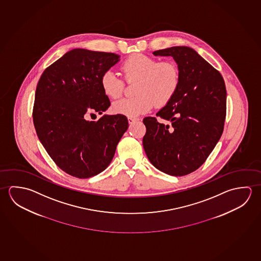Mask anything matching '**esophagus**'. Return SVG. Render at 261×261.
Returning a JSON list of instances; mask_svg holds the SVG:
<instances>
[{
  "instance_id": "esophagus-1",
  "label": "esophagus",
  "mask_w": 261,
  "mask_h": 261,
  "mask_svg": "<svg viewBox=\"0 0 261 261\" xmlns=\"http://www.w3.org/2000/svg\"><path fill=\"white\" fill-rule=\"evenodd\" d=\"M137 120H139V119H134V118H128V123L133 124L134 122H136Z\"/></svg>"
}]
</instances>
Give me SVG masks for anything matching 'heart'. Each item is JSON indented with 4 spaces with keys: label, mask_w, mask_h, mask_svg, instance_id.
Instances as JSON below:
<instances>
[{
    "label": "heart",
    "mask_w": 261,
    "mask_h": 261,
    "mask_svg": "<svg viewBox=\"0 0 261 261\" xmlns=\"http://www.w3.org/2000/svg\"><path fill=\"white\" fill-rule=\"evenodd\" d=\"M124 80H137L133 97L114 102L112 110L118 114L137 117L150 111L155 104L164 107L172 100L180 85V70L172 60L160 61L143 54H133L121 65ZM100 86L105 95L111 98L121 97L125 89L123 80L111 69L100 76Z\"/></svg>",
    "instance_id": "b5f03b06"
}]
</instances>
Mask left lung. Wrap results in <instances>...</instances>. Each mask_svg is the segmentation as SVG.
<instances>
[{
  "mask_svg": "<svg viewBox=\"0 0 261 261\" xmlns=\"http://www.w3.org/2000/svg\"><path fill=\"white\" fill-rule=\"evenodd\" d=\"M172 57L180 70L176 94L156 114L143 119L142 140L155 168L172 176L195 172L206 161L221 137L226 114V89L219 71L195 50L173 46L153 52Z\"/></svg>",
  "mask_w": 261,
  "mask_h": 261,
  "instance_id": "1",
  "label": "left lung"
}]
</instances>
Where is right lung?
Masks as SVG:
<instances>
[{
    "instance_id": "right-lung-1",
    "label": "right lung",
    "mask_w": 261,
    "mask_h": 261,
    "mask_svg": "<svg viewBox=\"0 0 261 261\" xmlns=\"http://www.w3.org/2000/svg\"><path fill=\"white\" fill-rule=\"evenodd\" d=\"M113 53L73 49L49 66L36 87L33 120L49 156L64 172L85 179L110 165L128 129L124 115L102 114L111 105L100 76L119 61Z\"/></svg>"
}]
</instances>
